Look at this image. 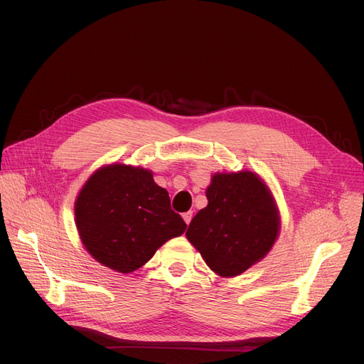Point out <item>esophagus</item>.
<instances>
[{
	"instance_id": "34e87169",
	"label": "esophagus",
	"mask_w": 364,
	"mask_h": 364,
	"mask_svg": "<svg viewBox=\"0 0 364 364\" xmlns=\"http://www.w3.org/2000/svg\"><path fill=\"white\" fill-rule=\"evenodd\" d=\"M183 220H185V223L186 225H190V222H191V218H193V211H188V213H185L183 215Z\"/></svg>"
}]
</instances>
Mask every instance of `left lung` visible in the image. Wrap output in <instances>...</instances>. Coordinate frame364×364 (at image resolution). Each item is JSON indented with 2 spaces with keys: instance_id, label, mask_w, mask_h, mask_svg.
Returning a JSON list of instances; mask_svg holds the SVG:
<instances>
[{
  "instance_id": "1",
  "label": "left lung",
  "mask_w": 364,
  "mask_h": 364,
  "mask_svg": "<svg viewBox=\"0 0 364 364\" xmlns=\"http://www.w3.org/2000/svg\"><path fill=\"white\" fill-rule=\"evenodd\" d=\"M208 206L186 230L208 267L223 278L238 277L267 255L279 232V213L258 174L217 173L206 188Z\"/></svg>"
}]
</instances>
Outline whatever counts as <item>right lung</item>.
Segmentation results:
<instances>
[{"label": "right lung", "mask_w": 364, "mask_h": 364, "mask_svg": "<svg viewBox=\"0 0 364 364\" xmlns=\"http://www.w3.org/2000/svg\"><path fill=\"white\" fill-rule=\"evenodd\" d=\"M74 214L85 249L119 273L138 270L186 229L151 171L124 164L98 168L77 196Z\"/></svg>", "instance_id": "obj_1"}]
</instances>
